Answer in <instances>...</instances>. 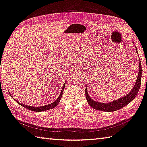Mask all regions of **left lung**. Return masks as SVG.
Returning <instances> with one entry per match:
<instances>
[{"label":"left lung","instance_id":"left-lung-1","mask_svg":"<svg viewBox=\"0 0 147 147\" xmlns=\"http://www.w3.org/2000/svg\"><path fill=\"white\" fill-rule=\"evenodd\" d=\"M137 53L138 54V51H137ZM139 74L138 76V79L136 82V84L134 85V86L132 88V90L129 92L128 94L126 95L124 97L119 98L115 101H113L112 102L109 103H100L97 102L96 101H94L90 98V97L88 94L87 90L86 88L85 89V96L86 100L89 104L91 107L94 108V109L102 111H107V112H111L119 110L121 108L126 106L128 105L129 103H130L132 100H133L136 97L137 94L139 92V88L141 86V74H142V68H141V61H139Z\"/></svg>","mask_w":147,"mask_h":147}]
</instances>
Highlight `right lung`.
<instances>
[{"mask_svg":"<svg viewBox=\"0 0 147 147\" xmlns=\"http://www.w3.org/2000/svg\"><path fill=\"white\" fill-rule=\"evenodd\" d=\"M65 84H66V83H64V85H63V87H62V90H61V94H60V95L59 96V98H57V100H55L54 102H53L51 103H50V104H48L47 105H44V106H40V107H32V106H29V105H25L23 104V103H21L18 102V101H16L14 98H13V96H11L12 97L14 100L16 101V102H18L19 105H22L23 107L26 108V109H29L30 111H36V112H40V111H46V110H49V109H53V108H54L57 106V105L59 104V103L60 102V100H61V98H62V93H63V91H64V86H65Z\"/></svg>","mask_w":147,"mask_h":147,"instance_id":"add662e5","label":"right lung"}]
</instances>
